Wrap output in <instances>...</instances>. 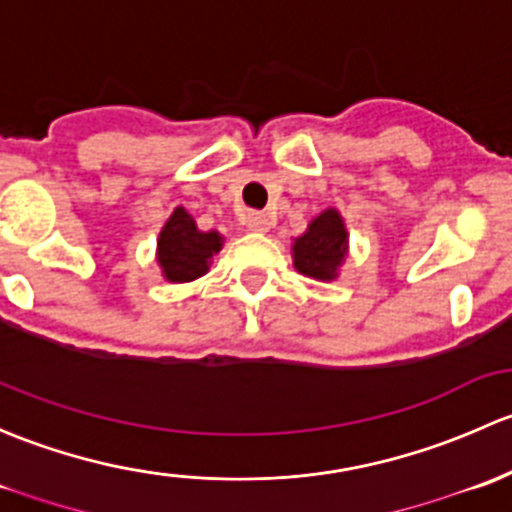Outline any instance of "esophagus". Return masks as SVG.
Listing matches in <instances>:
<instances>
[{
  "label": "esophagus",
  "mask_w": 512,
  "mask_h": 512,
  "mask_svg": "<svg viewBox=\"0 0 512 512\" xmlns=\"http://www.w3.org/2000/svg\"><path fill=\"white\" fill-rule=\"evenodd\" d=\"M246 226H249L251 231H258V234H266V231L271 229V217H268L266 212H249Z\"/></svg>",
  "instance_id": "esophagus-1"
}]
</instances>
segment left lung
<instances>
[{
  "instance_id": "8db88e82",
  "label": "left lung",
  "mask_w": 512,
  "mask_h": 512,
  "mask_svg": "<svg viewBox=\"0 0 512 512\" xmlns=\"http://www.w3.org/2000/svg\"><path fill=\"white\" fill-rule=\"evenodd\" d=\"M347 254V231L337 209H325L293 244V263L303 276L333 281Z\"/></svg>"
}]
</instances>
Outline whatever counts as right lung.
<instances>
[{"mask_svg": "<svg viewBox=\"0 0 512 512\" xmlns=\"http://www.w3.org/2000/svg\"><path fill=\"white\" fill-rule=\"evenodd\" d=\"M221 249L217 231H199L194 219L177 207L157 239V261L172 283H187L209 271V261Z\"/></svg>", "mask_w": 512, "mask_h": 512, "instance_id": "obj_1", "label": "right lung"}]
</instances>
